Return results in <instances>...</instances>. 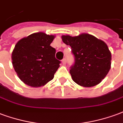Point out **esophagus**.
Listing matches in <instances>:
<instances>
[{
	"mask_svg": "<svg viewBox=\"0 0 123 123\" xmlns=\"http://www.w3.org/2000/svg\"><path fill=\"white\" fill-rule=\"evenodd\" d=\"M62 63L63 65H65V63H66V59H65V58H63L62 60Z\"/></svg>",
	"mask_w": 123,
	"mask_h": 123,
	"instance_id": "34e87169",
	"label": "esophagus"
}]
</instances>
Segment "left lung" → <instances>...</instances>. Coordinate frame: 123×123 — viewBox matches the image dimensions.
Returning a JSON list of instances; mask_svg holds the SVG:
<instances>
[{"instance_id":"obj_1","label":"left lung","mask_w":123,"mask_h":123,"mask_svg":"<svg viewBox=\"0 0 123 123\" xmlns=\"http://www.w3.org/2000/svg\"><path fill=\"white\" fill-rule=\"evenodd\" d=\"M63 43L69 45L75 57L70 73L74 82L84 87L101 82L111 68V54L107 44L87 33L71 37L63 35Z\"/></svg>"}]
</instances>
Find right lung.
<instances>
[{"mask_svg":"<svg viewBox=\"0 0 123 123\" xmlns=\"http://www.w3.org/2000/svg\"><path fill=\"white\" fill-rule=\"evenodd\" d=\"M55 37L43 32L33 33L17 43L12 54V65L21 81L32 87L46 85L54 77L60 61L50 46Z\"/></svg>","mask_w":123,"mask_h":123,"instance_id":"add662e5","label":"right lung"}]
</instances>
